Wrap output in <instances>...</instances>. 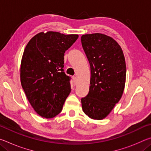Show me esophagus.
<instances>
[{"mask_svg": "<svg viewBox=\"0 0 151 151\" xmlns=\"http://www.w3.org/2000/svg\"><path fill=\"white\" fill-rule=\"evenodd\" d=\"M77 79H76V76H73V83H74V85H76V82H77Z\"/></svg>", "mask_w": 151, "mask_h": 151, "instance_id": "1", "label": "esophagus"}]
</instances>
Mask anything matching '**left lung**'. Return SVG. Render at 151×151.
Returning <instances> with one entry per match:
<instances>
[{
    "label": "left lung",
    "instance_id": "left-lung-1",
    "mask_svg": "<svg viewBox=\"0 0 151 151\" xmlns=\"http://www.w3.org/2000/svg\"><path fill=\"white\" fill-rule=\"evenodd\" d=\"M83 50L91 66L89 92L81 99L83 112L102 120L121 99L126 81V63L120 45L109 36L94 33L81 37Z\"/></svg>",
    "mask_w": 151,
    "mask_h": 151
}]
</instances>
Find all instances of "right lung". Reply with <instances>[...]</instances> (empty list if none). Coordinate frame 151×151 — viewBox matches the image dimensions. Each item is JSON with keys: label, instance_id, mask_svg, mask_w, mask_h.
Here are the masks:
<instances>
[{"label": "right lung", "instance_id": "1", "mask_svg": "<svg viewBox=\"0 0 151 151\" xmlns=\"http://www.w3.org/2000/svg\"><path fill=\"white\" fill-rule=\"evenodd\" d=\"M78 35L40 32L24 48L20 82L28 101L38 114L53 118L62 111L70 93V77L64 72V56Z\"/></svg>", "mask_w": 151, "mask_h": 151}]
</instances>
